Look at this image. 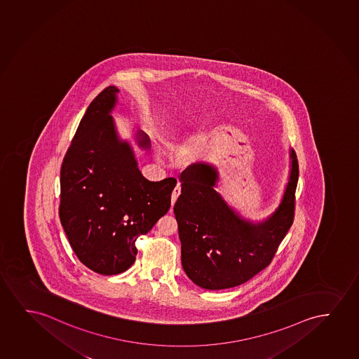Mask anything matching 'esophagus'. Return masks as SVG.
<instances>
[{
    "label": "esophagus",
    "instance_id": "1",
    "mask_svg": "<svg viewBox=\"0 0 359 359\" xmlns=\"http://www.w3.org/2000/svg\"><path fill=\"white\" fill-rule=\"evenodd\" d=\"M182 194V187H180V185H177L175 187V189L172 190V207L174 206V203H175V201L177 200V197H179V195Z\"/></svg>",
    "mask_w": 359,
    "mask_h": 359
}]
</instances>
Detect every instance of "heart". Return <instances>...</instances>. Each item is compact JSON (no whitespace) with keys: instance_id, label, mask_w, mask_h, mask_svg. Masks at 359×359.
<instances>
[{"instance_id":"obj_1","label":"heart","mask_w":359,"mask_h":359,"mask_svg":"<svg viewBox=\"0 0 359 359\" xmlns=\"http://www.w3.org/2000/svg\"><path fill=\"white\" fill-rule=\"evenodd\" d=\"M182 137V128H177V130H172L169 133L167 137V146L168 147L174 148L177 146L179 141Z\"/></svg>"}]
</instances>
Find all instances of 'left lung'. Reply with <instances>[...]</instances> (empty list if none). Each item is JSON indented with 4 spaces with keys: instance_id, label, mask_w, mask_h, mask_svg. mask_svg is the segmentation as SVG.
<instances>
[{
    "instance_id": "obj_1",
    "label": "left lung",
    "mask_w": 359,
    "mask_h": 359,
    "mask_svg": "<svg viewBox=\"0 0 359 359\" xmlns=\"http://www.w3.org/2000/svg\"><path fill=\"white\" fill-rule=\"evenodd\" d=\"M288 182L280 205L262 221L241 217L217 191L218 169L208 162L187 167L180 175L182 195L174 213L187 277L205 290L245 283L270 265L294 218L298 161L290 149Z\"/></svg>"
}]
</instances>
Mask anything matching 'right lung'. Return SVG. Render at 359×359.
Returning <instances> with one entry per match:
<instances>
[{
	"label": "right lung",
	"instance_id": "right-lung-1",
	"mask_svg": "<svg viewBox=\"0 0 359 359\" xmlns=\"http://www.w3.org/2000/svg\"><path fill=\"white\" fill-rule=\"evenodd\" d=\"M109 86L90 103L60 172V221L79 261L100 275H118L136 260L137 238L170 208L177 179L149 182L133 147L118 136L111 113L118 103ZM138 147L151 148L143 131Z\"/></svg>",
	"mask_w": 359,
	"mask_h": 359
}]
</instances>
